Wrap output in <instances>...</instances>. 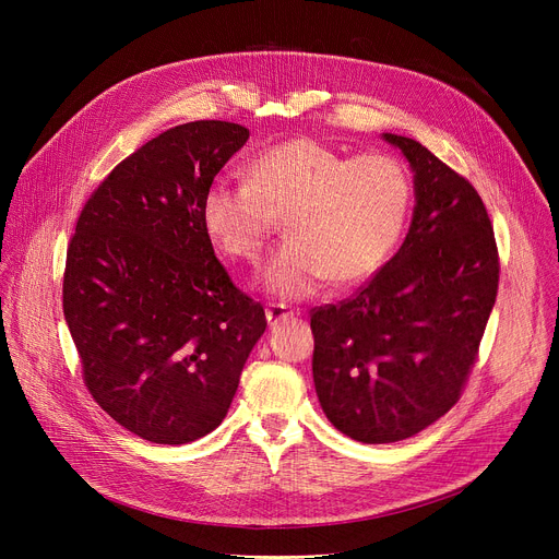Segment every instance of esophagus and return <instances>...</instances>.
Returning <instances> with one entry per match:
<instances>
[{"instance_id": "34e87169", "label": "esophagus", "mask_w": 559, "mask_h": 559, "mask_svg": "<svg viewBox=\"0 0 559 559\" xmlns=\"http://www.w3.org/2000/svg\"><path fill=\"white\" fill-rule=\"evenodd\" d=\"M264 314H267V324H270V326H276V324H281V321L292 319V317L299 314V312L287 308L285 304H270L267 310H264Z\"/></svg>"}]
</instances>
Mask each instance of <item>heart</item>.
Returning <instances> with one entry per match:
<instances>
[{
	"instance_id": "obj_1",
	"label": "heart",
	"mask_w": 559,
	"mask_h": 559,
	"mask_svg": "<svg viewBox=\"0 0 559 559\" xmlns=\"http://www.w3.org/2000/svg\"><path fill=\"white\" fill-rule=\"evenodd\" d=\"M409 176L399 158L367 152L346 158L314 138L270 146L249 165V181L215 179L201 197V224L238 262H258L276 217L287 240L260 283L299 301L331 278L354 285L373 276L396 247L409 209Z\"/></svg>"
}]
</instances>
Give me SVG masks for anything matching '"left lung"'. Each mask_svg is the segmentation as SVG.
<instances>
[{
    "mask_svg": "<svg viewBox=\"0 0 559 559\" xmlns=\"http://www.w3.org/2000/svg\"><path fill=\"white\" fill-rule=\"evenodd\" d=\"M383 138L415 171L413 224L354 297L310 314L319 403L340 432L362 444L401 442L457 403L501 272L476 188L421 142Z\"/></svg>",
    "mask_w": 559,
    "mask_h": 559,
    "instance_id": "left-lung-1",
    "label": "left lung"
}]
</instances>
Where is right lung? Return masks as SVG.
I'll return each mask as SVG.
<instances>
[{"label":"right lung","mask_w":559,"mask_h":559,"mask_svg":"<svg viewBox=\"0 0 559 559\" xmlns=\"http://www.w3.org/2000/svg\"><path fill=\"white\" fill-rule=\"evenodd\" d=\"M249 129L174 127L117 165L68 245L63 312L87 392L133 435L188 444L226 417L267 329L201 224V197Z\"/></svg>","instance_id":"obj_1"}]
</instances>
